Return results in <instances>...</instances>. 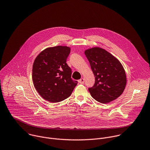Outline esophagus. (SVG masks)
<instances>
[{
  "instance_id": "34e87169",
  "label": "esophagus",
  "mask_w": 150,
  "mask_h": 150,
  "mask_svg": "<svg viewBox=\"0 0 150 150\" xmlns=\"http://www.w3.org/2000/svg\"><path fill=\"white\" fill-rule=\"evenodd\" d=\"M79 82L80 83V84H83L84 83V79H80L79 80Z\"/></svg>"
}]
</instances>
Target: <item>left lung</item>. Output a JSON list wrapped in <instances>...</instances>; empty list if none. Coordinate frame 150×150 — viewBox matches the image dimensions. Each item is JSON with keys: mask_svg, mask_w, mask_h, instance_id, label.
<instances>
[{"mask_svg": "<svg viewBox=\"0 0 150 150\" xmlns=\"http://www.w3.org/2000/svg\"><path fill=\"white\" fill-rule=\"evenodd\" d=\"M95 77L88 91L93 99L102 103L110 102L123 93L126 84L125 71L121 63L110 53L99 47L84 51Z\"/></svg>", "mask_w": 150, "mask_h": 150, "instance_id": "left-lung-1", "label": "left lung"}]
</instances>
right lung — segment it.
I'll return each mask as SVG.
<instances>
[{"label": "right lung", "instance_id": "1", "mask_svg": "<svg viewBox=\"0 0 150 150\" xmlns=\"http://www.w3.org/2000/svg\"><path fill=\"white\" fill-rule=\"evenodd\" d=\"M70 52L67 46L45 49L36 57L33 67V80L40 96L57 103L69 98L77 81L72 80L71 69L66 63Z\"/></svg>", "mask_w": 150, "mask_h": 150}]
</instances>
